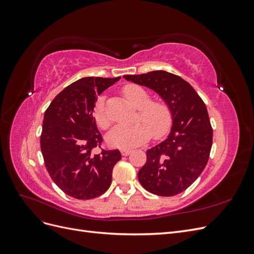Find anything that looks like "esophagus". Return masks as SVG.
Masks as SVG:
<instances>
[{
	"label": "esophagus",
	"mask_w": 254,
	"mask_h": 254,
	"mask_svg": "<svg viewBox=\"0 0 254 254\" xmlns=\"http://www.w3.org/2000/svg\"><path fill=\"white\" fill-rule=\"evenodd\" d=\"M130 152H131V150H130V149H121V153H122V156H128L129 155V153Z\"/></svg>",
	"instance_id": "esophagus-1"
}]
</instances>
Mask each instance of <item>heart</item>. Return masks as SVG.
I'll return each mask as SVG.
<instances>
[{
	"label": "heart",
	"mask_w": 254,
	"mask_h": 254,
	"mask_svg": "<svg viewBox=\"0 0 254 254\" xmlns=\"http://www.w3.org/2000/svg\"><path fill=\"white\" fill-rule=\"evenodd\" d=\"M128 101L137 108L134 124L117 126L107 134V141L117 147H132L152 139H160L167 133L173 123V113L166 102L151 101L149 92L137 84H128L123 89ZM93 118L102 129H108L111 120L105 107L104 97H99L93 109Z\"/></svg>",
	"instance_id": "b5f03b06"
}]
</instances>
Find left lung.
Instances as JSON below:
<instances>
[{
    "instance_id": "1",
    "label": "left lung",
    "mask_w": 254,
    "mask_h": 254,
    "mask_svg": "<svg viewBox=\"0 0 254 254\" xmlns=\"http://www.w3.org/2000/svg\"><path fill=\"white\" fill-rule=\"evenodd\" d=\"M124 78L157 92L173 113L170 134L146 151L147 160L137 173L139 181L152 194H180L200 176L209 160L213 129L206 107L188 81L166 71Z\"/></svg>"
}]
</instances>
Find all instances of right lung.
<instances>
[{
	"mask_svg": "<svg viewBox=\"0 0 254 254\" xmlns=\"http://www.w3.org/2000/svg\"><path fill=\"white\" fill-rule=\"evenodd\" d=\"M84 77L67 86L44 113L40 146L45 167L56 186L76 199L87 200L109 189L119 149H102L103 136L93 118L97 96L120 80Z\"/></svg>",
	"mask_w": 254,
	"mask_h": 254,
	"instance_id": "1",
	"label": "right lung"
}]
</instances>
